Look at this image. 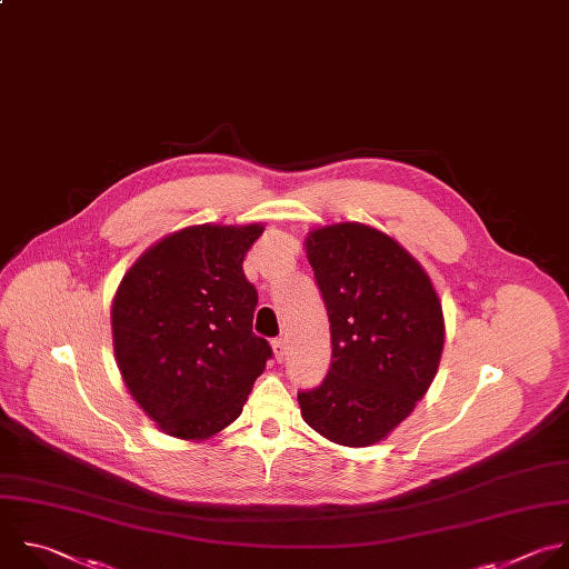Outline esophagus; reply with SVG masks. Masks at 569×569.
Instances as JSON below:
<instances>
[{
	"label": "esophagus",
	"mask_w": 569,
	"mask_h": 569,
	"mask_svg": "<svg viewBox=\"0 0 569 569\" xmlns=\"http://www.w3.org/2000/svg\"><path fill=\"white\" fill-rule=\"evenodd\" d=\"M272 352H274L277 361H283V357H286V341L283 339H272Z\"/></svg>",
	"instance_id": "34e87169"
}]
</instances>
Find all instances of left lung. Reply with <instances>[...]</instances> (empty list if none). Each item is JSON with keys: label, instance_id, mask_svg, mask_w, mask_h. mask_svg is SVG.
<instances>
[{"label": "left lung", "instance_id": "1", "mask_svg": "<svg viewBox=\"0 0 569 569\" xmlns=\"http://www.w3.org/2000/svg\"><path fill=\"white\" fill-rule=\"evenodd\" d=\"M332 361L321 387L301 391V418L341 447L382 442L429 391L445 348L431 277L393 237L363 223L308 232Z\"/></svg>", "mask_w": 569, "mask_h": 569}]
</instances>
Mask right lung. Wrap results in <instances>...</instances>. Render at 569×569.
Here are the masks:
<instances>
[{"mask_svg":"<svg viewBox=\"0 0 569 569\" xmlns=\"http://www.w3.org/2000/svg\"><path fill=\"white\" fill-rule=\"evenodd\" d=\"M263 234L250 226H189L147 248L111 301L122 382L178 440L230 427L272 355L252 332L257 290L243 259Z\"/></svg>","mask_w":569,"mask_h":569,"instance_id":"right-lung-1","label":"right lung"}]
</instances>
